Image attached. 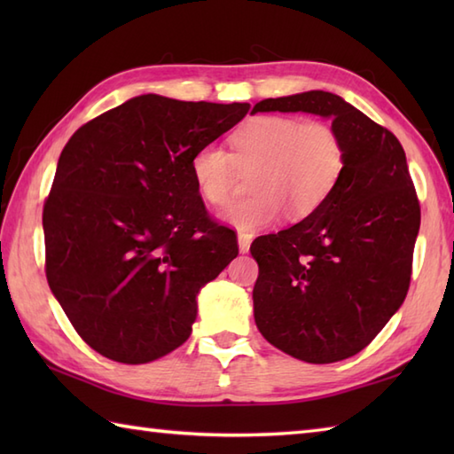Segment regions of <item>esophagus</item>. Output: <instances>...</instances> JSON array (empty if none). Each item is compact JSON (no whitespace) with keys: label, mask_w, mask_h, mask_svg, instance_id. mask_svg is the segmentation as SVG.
<instances>
[{"label":"esophagus","mask_w":454,"mask_h":454,"mask_svg":"<svg viewBox=\"0 0 454 454\" xmlns=\"http://www.w3.org/2000/svg\"><path fill=\"white\" fill-rule=\"evenodd\" d=\"M249 246H252V236L239 232V234H238V247H239V252L247 254V252H249Z\"/></svg>","instance_id":"34e87169"}]
</instances>
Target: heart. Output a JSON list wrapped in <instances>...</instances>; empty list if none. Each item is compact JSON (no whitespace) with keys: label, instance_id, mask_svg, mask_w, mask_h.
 I'll list each match as a JSON object with an SVG mask.
<instances>
[{"label":"heart","instance_id":"b5f03b06","mask_svg":"<svg viewBox=\"0 0 454 454\" xmlns=\"http://www.w3.org/2000/svg\"><path fill=\"white\" fill-rule=\"evenodd\" d=\"M234 153L220 144H205L191 158V177L208 205L232 199L239 169L257 168V195L222 212V220L254 232L273 224L285 212L304 220L324 207L340 183L345 146L330 122L301 121L288 114H262L242 124L232 137Z\"/></svg>","mask_w":454,"mask_h":454}]
</instances>
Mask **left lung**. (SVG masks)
Masks as SVG:
<instances>
[{"label": "left lung", "instance_id": "1", "mask_svg": "<svg viewBox=\"0 0 454 454\" xmlns=\"http://www.w3.org/2000/svg\"><path fill=\"white\" fill-rule=\"evenodd\" d=\"M330 119L345 146L340 183L298 224L257 238V330L306 363L343 361L369 345L408 294L419 202L398 138L351 103L314 90L263 99L255 113Z\"/></svg>", "mask_w": 454, "mask_h": 454}]
</instances>
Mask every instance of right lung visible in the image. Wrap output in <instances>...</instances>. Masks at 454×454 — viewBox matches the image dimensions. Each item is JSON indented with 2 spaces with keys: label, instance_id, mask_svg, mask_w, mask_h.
<instances>
[{
  "label": "right lung",
  "instance_id": "add662e5",
  "mask_svg": "<svg viewBox=\"0 0 454 454\" xmlns=\"http://www.w3.org/2000/svg\"><path fill=\"white\" fill-rule=\"evenodd\" d=\"M247 103L124 101L67 140L44 202L46 278L91 349L127 364L185 343L200 288L238 255L207 216L191 158Z\"/></svg>",
  "mask_w": 454,
  "mask_h": 454
}]
</instances>
